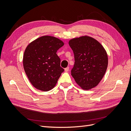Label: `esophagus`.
I'll return each instance as SVG.
<instances>
[{"instance_id":"1","label":"esophagus","mask_w":131,"mask_h":131,"mask_svg":"<svg viewBox=\"0 0 131 131\" xmlns=\"http://www.w3.org/2000/svg\"><path fill=\"white\" fill-rule=\"evenodd\" d=\"M69 70V67H67L66 68L64 69V71H65L66 72H68Z\"/></svg>"}]
</instances>
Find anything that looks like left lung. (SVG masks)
<instances>
[{
	"mask_svg": "<svg viewBox=\"0 0 131 131\" xmlns=\"http://www.w3.org/2000/svg\"><path fill=\"white\" fill-rule=\"evenodd\" d=\"M69 45L74 54L75 63L71 74L75 82L85 90L96 87L103 78L108 64L103 46L89 36L71 39Z\"/></svg>",
	"mask_w": 131,
	"mask_h": 131,
	"instance_id": "obj_1",
	"label": "left lung"
}]
</instances>
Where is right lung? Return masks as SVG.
I'll return each mask as SVG.
<instances>
[{
	"instance_id": "obj_1",
	"label": "right lung",
	"mask_w": 131,
	"mask_h": 131,
	"mask_svg": "<svg viewBox=\"0 0 131 131\" xmlns=\"http://www.w3.org/2000/svg\"><path fill=\"white\" fill-rule=\"evenodd\" d=\"M64 45L60 39L42 36L30 42L25 51L23 64L25 73L32 85L38 90L48 91L56 85L64 69L56 53Z\"/></svg>"
}]
</instances>
